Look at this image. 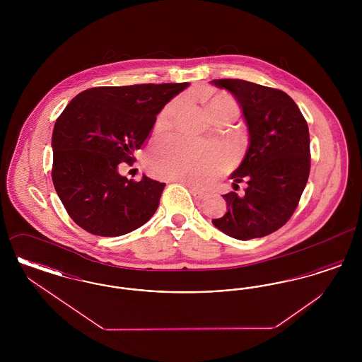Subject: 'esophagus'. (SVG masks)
<instances>
[{"label": "esophagus", "instance_id": "esophagus-1", "mask_svg": "<svg viewBox=\"0 0 362 362\" xmlns=\"http://www.w3.org/2000/svg\"><path fill=\"white\" fill-rule=\"evenodd\" d=\"M176 182H182V180H176ZM187 185V183H186ZM187 187L189 189V192L192 194V197L195 198V199H204L205 197H206V192H204L202 189H195V187H191L189 185H187Z\"/></svg>", "mask_w": 362, "mask_h": 362}]
</instances>
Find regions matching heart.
<instances>
[{
  "instance_id": "b5f03b06",
  "label": "heart",
  "mask_w": 362,
  "mask_h": 362,
  "mask_svg": "<svg viewBox=\"0 0 362 362\" xmlns=\"http://www.w3.org/2000/svg\"><path fill=\"white\" fill-rule=\"evenodd\" d=\"M204 104L210 117L226 110L238 111L235 102L226 95L207 96L204 99ZM177 107L179 100H173L164 107L157 118V130L170 129ZM228 161L229 156L224 149H213L183 139H173L156 152L151 167L160 177L204 185L221 173Z\"/></svg>"
}]
</instances>
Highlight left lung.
Here are the masks:
<instances>
[{"mask_svg":"<svg viewBox=\"0 0 362 362\" xmlns=\"http://www.w3.org/2000/svg\"><path fill=\"white\" fill-rule=\"evenodd\" d=\"M229 90L248 129L245 156L230 175L233 189L245 180L244 195H223L226 213L211 223L225 235L250 240L285 224L297 207L310 176V132L297 104L279 89L244 80H213Z\"/></svg>","mask_w":362,"mask_h":362,"instance_id":"left-lung-1","label":"left lung"}]
</instances>
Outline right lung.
<instances>
[{
    "label": "right lung",
    "instance_id": "right-lung-1",
    "mask_svg": "<svg viewBox=\"0 0 362 362\" xmlns=\"http://www.w3.org/2000/svg\"><path fill=\"white\" fill-rule=\"evenodd\" d=\"M189 83L98 86L71 99L52 130V183L71 220L114 238L151 220L165 183L122 176V161L151 136L156 117Z\"/></svg>",
    "mask_w": 362,
    "mask_h": 362
}]
</instances>
